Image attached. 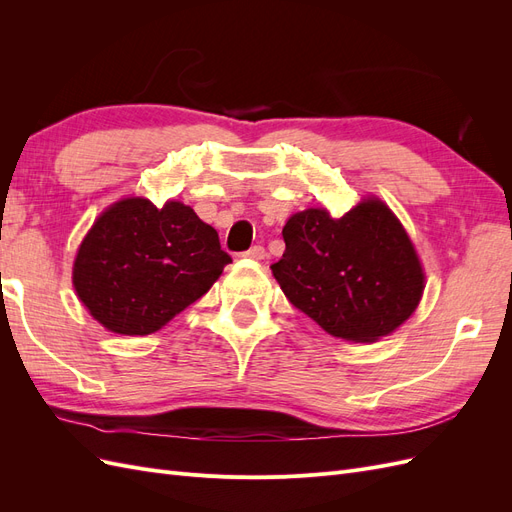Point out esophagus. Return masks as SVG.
<instances>
[{
  "instance_id": "34e87169",
  "label": "esophagus",
  "mask_w": 512,
  "mask_h": 512,
  "mask_svg": "<svg viewBox=\"0 0 512 512\" xmlns=\"http://www.w3.org/2000/svg\"><path fill=\"white\" fill-rule=\"evenodd\" d=\"M243 256L250 258V260H262L267 256V252H265V247H262V245H252L250 250L243 252Z\"/></svg>"
}]
</instances>
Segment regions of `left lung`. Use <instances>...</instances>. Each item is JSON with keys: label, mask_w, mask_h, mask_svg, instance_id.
<instances>
[{"label": "left lung", "mask_w": 512, "mask_h": 512, "mask_svg": "<svg viewBox=\"0 0 512 512\" xmlns=\"http://www.w3.org/2000/svg\"><path fill=\"white\" fill-rule=\"evenodd\" d=\"M271 265L286 299L333 337L363 344L393 333L418 307L425 273L408 232L378 198L342 218L294 213Z\"/></svg>", "instance_id": "obj_1"}]
</instances>
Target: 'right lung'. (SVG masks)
I'll list each match as a JSON object with an SVG mask.
<instances>
[{
	"label": "right lung",
	"instance_id": "add662e5",
	"mask_svg": "<svg viewBox=\"0 0 512 512\" xmlns=\"http://www.w3.org/2000/svg\"><path fill=\"white\" fill-rule=\"evenodd\" d=\"M228 262L218 232L192 207L123 198L87 232L72 284L108 331L149 335L203 297Z\"/></svg>",
	"mask_w": 512,
	"mask_h": 512
}]
</instances>
